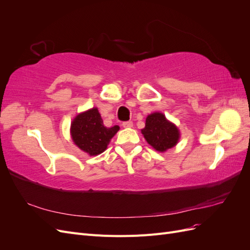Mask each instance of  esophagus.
<instances>
[{"label":"esophagus","mask_w":250,"mask_h":250,"mask_svg":"<svg viewBox=\"0 0 250 250\" xmlns=\"http://www.w3.org/2000/svg\"><path fill=\"white\" fill-rule=\"evenodd\" d=\"M122 125L124 128H131L133 126V123L131 122V121H126V122H124Z\"/></svg>","instance_id":"esophagus-1"}]
</instances>
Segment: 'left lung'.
Instances as JSON below:
<instances>
[{"label":"left lung","instance_id":"1","mask_svg":"<svg viewBox=\"0 0 250 250\" xmlns=\"http://www.w3.org/2000/svg\"><path fill=\"white\" fill-rule=\"evenodd\" d=\"M144 138L156 151L165 152L178 143V128L166 119L162 112H153L146 118L145 128L141 130Z\"/></svg>","mask_w":250,"mask_h":250}]
</instances>
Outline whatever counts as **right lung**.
I'll return each instance as SVG.
<instances>
[{
    "label": "right lung",
    "instance_id": "add662e5",
    "mask_svg": "<svg viewBox=\"0 0 250 250\" xmlns=\"http://www.w3.org/2000/svg\"><path fill=\"white\" fill-rule=\"evenodd\" d=\"M120 129L118 125L107 128L98 108L94 107L75 117L71 124V135L75 145L94 156L106 150L107 145Z\"/></svg>",
    "mask_w": 250,
    "mask_h": 250
}]
</instances>
